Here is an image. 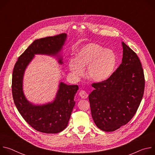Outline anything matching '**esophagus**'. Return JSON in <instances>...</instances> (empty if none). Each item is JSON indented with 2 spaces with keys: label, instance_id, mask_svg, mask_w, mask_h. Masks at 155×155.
<instances>
[{
  "label": "esophagus",
  "instance_id": "1",
  "mask_svg": "<svg viewBox=\"0 0 155 155\" xmlns=\"http://www.w3.org/2000/svg\"><path fill=\"white\" fill-rule=\"evenodd\" d=\"M79 95L82 99H86L88 97V94H87V93L83 90H81L79 92Z\"/></svg>",
  "mask_w": 155,
  "mask_h": 155
}]
</instances>
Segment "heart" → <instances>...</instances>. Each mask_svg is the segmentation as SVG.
I'll return each mask as SVG.
<instances>
[{"instance_id": "1", "label": "heart", "mask_w": 155, "mask_h": 155, "mask_svg": "<svg viewBox=\"0 0 155 155\" xmlns=\"http://www.w3.org/2000/svg\"><path fill=\"white\" fill-rule=\"evenodd\" d=\"M117 64L114 52L104 49L96 43H88L81 47L75 54V59L69 62L71 72L77 77L83 75V68L87 67V78L96 82L107 80L112 75Z\"/></svg>"}]
</instances>
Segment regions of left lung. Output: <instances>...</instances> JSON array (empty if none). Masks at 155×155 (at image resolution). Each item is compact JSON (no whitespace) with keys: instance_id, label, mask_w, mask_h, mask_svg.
I'll use <instances>...</instances> for the list:
<instances>
[{"instance_id":"8db88e82","label":"left lung","mask_w":155,"mask_h":155,"mask_svg":"<svg viewBox=\"0 0 155 155\" xmlns=\"http://www.w3.org/2000/svg\"><path fill=\"white\" fill-rule=\"evenodd\" d=\"M122 62L107 80L94 83L89 95L93 119L100 129L112 132L126 124L143 97L145 77L136 53L123 41Z\"/></svg>"}]
</instances>
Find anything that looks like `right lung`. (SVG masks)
I'll return each instance as SVG.
<instances>
[{"instance_id":"right-lung-1","label":"right lung","mask_w":155,"mask_h":155,"mask_svg":"<svg viewBox=\"0 0 155 155\" xmlns=\"http://www.w3.org/2000/svg\"><path fill=\"white\" fill-rule=\"evenodd\" d=\"M66 34L35 40L18 59L12 75V94L15 104L25 121L34 129L47 134H56L68 124L73 108L77 85L61 82L54 101L42 105H35L25 97L23 91V78L25 69L34 54L54 56L62 49ZM61 58L59 63L62 64Z\"/></svg>"}]
</instances>
